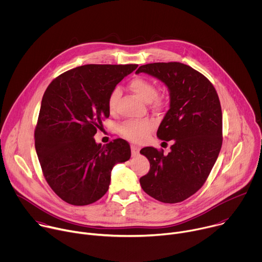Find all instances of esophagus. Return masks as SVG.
Listing matches in <instances>:
<instances>
[{"instance_id":"34e87169","label":"esophagus","mask_w":262,"mask_h":262,"mask_svg":"<svg viewBox=\"0 0 262 262\" xmlns=\"http://www.w3.org/2000/svg\"><path fill=\"white\" fill-rule=\"evenodd\" d=\"M130 149H132V155H133V157L137 156V155L139 154V151H140V147L137 146V145H130Z\"/></svg>"}]
</instances>
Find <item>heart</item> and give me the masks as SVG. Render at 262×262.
Returning <instances> with one entry per match:
<instances>
[{"mask_svg": "<svg viewBox=\"0 0 262 262\" xmlns=\"http://www.w3.org/2000/svg\"><path fill=\"white\" fill-rule=\"evenodd\" d=\"M129 89L141 99L146 102L152 101L157 107H161L165 103L163 96H157L158 90L156 85L147 79L135 78L129 82ZM121 90L119 87H115L110 92L107 97V107L111 112L115 111L118 99L120 97ZM156 128L155 120L145 118L141 120H127L120 125L119 132L126 140L135 143L144 142L151 132Z\"/></svg>", "mask_w": 262, "mask_h": 262, "instance_id": "heart-1", "label": "heart"}]
</instances>
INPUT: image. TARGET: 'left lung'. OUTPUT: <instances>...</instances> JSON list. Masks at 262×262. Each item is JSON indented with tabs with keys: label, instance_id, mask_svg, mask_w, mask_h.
<instances>
[{
	"label": "left lung",
	"instance_id": "left-lung-1",
	"mask_svg": "<svg viewBox=\"0 0 262 262\" xmlns=\"http://www.w3.org/2000/svg\"><path fill=\"white\" fill-rule=\"evenodd\" d=\"M170 92V108L157 136L173 140L171 151L145 147L140 154L150 170L140 178L145 193L164 203H178L194 195L206 181L222 147V108L217 93L202 73L179 62L142 65ZM165 143V142H164Z\"/></svg>",
	"mask_w": 262,
	"mask_h": 262
}]
</instances>
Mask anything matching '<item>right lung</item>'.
I'll return each instance as SVG.
<instances>
[{
  "mask_svg": "<svg viewBox=\"0 0 262 262\" xmlns=\"http://www.w3.org/2000/svg\"><path fill=\"white\" fill-rule=\"evenodd\" d=\"M137 64H88L57 77L47 88L35 128V148L52 190L71 205H88L108 190L111 171L130 158L129 144L94 140L108 118L110 92Z\"/></svg>",
  "mask_w": 262,
  "mask_h": 262,
  "instance_id": "right-lung-1",
  "label": "right lung"
}]
</instances>
